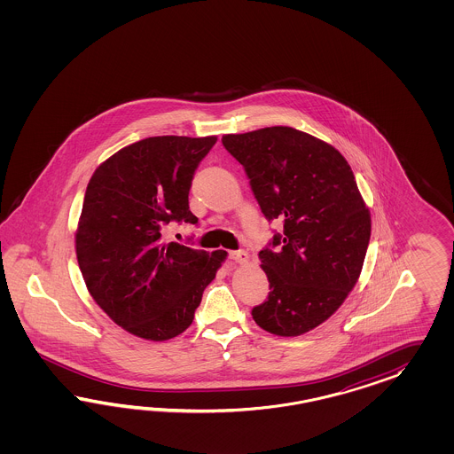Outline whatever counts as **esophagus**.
Instances as JSON below:
<instances>
[{
  "mask_svg": "<svg viewBox=\"0 0 454 454\" xmlns=\"http://www.w3.org/2000/svg\"><path fill=\"white\" fill-rule=\"evenodd\" d=\"M230 260L239 262V264H247L249 256H247V251H231L230 253Z\"/></svg>",
  "mask_w": 454,
  "mask_h": 454,
  "instance_id": "1",
  "label": "esophagus"
}]
</instances>
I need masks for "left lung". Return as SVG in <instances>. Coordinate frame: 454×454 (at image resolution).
<instances>
[{"label":"left lung","mask_w":454,"mask_h":454,"mask_svg":"<svg viewBox=\"0 0 454 454\" xmlns=\"http://www.w3.org/2000/svg\"><path fill=\"white\" fill-rule=\"evenodd\" d=\"M221 141L245 166L262 215L283 221L276 249L260 251L271 291L253 319L276 336L315 330L355 288L372 236L351 166L330 143L289 126Z\"/></svg>","instance_id":"obj_1"}]
</instances>
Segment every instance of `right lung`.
<instances>
[{"label": "right lung", "instance_id": "1", "mask_svg": "<svg viewBox=\"0 0 454 454\" xmlns=\"http://www.w3.org/2000/svg\"><path fill=\"white\" fill-rule=\"evenodd\" d=\"M216 137H152L124 146L88 183L74 233L91 298L124 331L150 341L181 334L228 253L166 243L169 221L196 224L188 194Z\"/></svg>", "mask_w": 454, "mask_h": 454}]
</instances>
